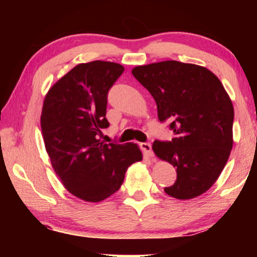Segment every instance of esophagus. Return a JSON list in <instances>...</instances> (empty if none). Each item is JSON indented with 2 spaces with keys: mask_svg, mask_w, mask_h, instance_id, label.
I'll return each instance as SVG.
<instances>
[{
  "mask_svg": "<svg viewBox=\"0 0 257 257\" xmlns=\"http://www.w3.org/2000/svg\"><path fill=\"white\" fill-rule=\"evenodd\" d=\"M140 147H142V150L145 152V154H147L149 157H152L153 156V152H152V145H151V143H142L140 144Z\"/></svg>",
  "mask_w": 257,
  "mask_h": 257,
  "instance_id": "34e87169",
  "label": "esophagus"
}]
</instances>
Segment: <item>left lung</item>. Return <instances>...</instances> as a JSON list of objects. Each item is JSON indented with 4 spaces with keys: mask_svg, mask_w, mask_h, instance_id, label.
Here are the masks:
<instances>
[{
    "mask_svg": "<svg viewBox=\"0 0 257 257\" xmlns=\"http://www.w3.org/2000/svg\"><path fill=\"white\" fill-rule=\"evenodd\" d=\"M133 76L152 94L160 122L168 121L174 137L156 140L152 149L177 168L174 185L165 187L186 200L212 187L233 147L234 107L220 79L195 64L165 61L137 66Z\"/></svg>",
    "mask_w": 257,
    "mask_h": 257,
    "instance_id": "obj_1",
    "label": "left lung"
}]
</instances>
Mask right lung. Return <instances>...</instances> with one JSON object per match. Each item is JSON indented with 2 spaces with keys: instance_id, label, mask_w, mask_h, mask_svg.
<instances>
[{
  "instance_id": "1",
  "label": "right lung",
  "mask_w": 257,
  "mask_h": 257,
  "mask_svg": "<svg viewBox=\"0 0 257 257\" xmlns=\"http://www.w3.org/2000/svg\"><path fill=\"white\" fill-rule=\"evenodd\" d=\"M124 66L82 63L62 77L45 96L41 127L52 167L77 198L99 202L120 188L130 165L143 159L135 144H104L107 94Z\"/></svg>"
}]
</instances>
